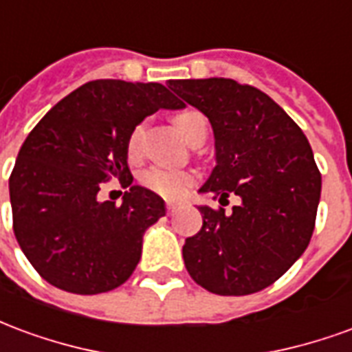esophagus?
I'll return each instance as SVG.
<instances>
[{"label": "esophagus", "mask_w": 352, "mask_h": 352, "mask_svg": "<svg viewBox=\"0 0 352 352\" xmlns=\"http://www.w3.org/2000/svg\"><path fill=\"white\" fill-rule=\"evenodd\" d=\"M166 211H168V214H175L177 211H179V206L173 204V201H168V204H166Z\"/></svg>", "instance_id": "1"}]
</instances>
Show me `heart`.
<instances>
[{
  "label": "heart",
  "mask_w": 352,
  "mask_h": 352,
  "mask_svg": "<svg viewBox=\"0 0 352 352\" xmlns=\"http://www.w3.org/2000/svg\"><path fill=\"white\" fill-rule=\"evenodd\" d=\"M199 122H206L204 116L196 113V111H183L175 116V124L179 130L183 131L186 139L190 138L194 126ZM141 135H143V126H135L131 130L130 138H128V151L131 154L138 153L139 143H141ZM194 183V175L188 171H179V169H166V168H153L143 175V184L146 188H151L160 196L166 198H179L183 196L184 190Z\"/></svg>",
  "instance_id": "obj_1"
}]
</instances>
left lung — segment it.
Instances as JSON below:
<instances>
[{"mask_svg": "<svg viewBox=\"0 0 352 352\" xmlns=\"http://www.w3.org/2000/svg\"><path fill=\"white\" fill-rule=\"evenodd\" d=\"M209 118L214 168L199 194L239 196V206H198L204 224L183 258L199 287L221 296L258 292L307 249L320 199V173L300 126L258 88L222 79L169 80ZM184 105V103H183Z\"/></svg>", "mask_w": 352, "mask_h": 352, "instance_id": "1", "label": "left lung"}]
</instances>
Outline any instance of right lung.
<instances>
[{
	"instance_id": "1",
	"label": "right lung",
	"mask_w": 352,
	"mask_h": 352,
	"mask_svg": "<svg viewBox=\"0 0 352 352\" xmlns=\"http://www.w3.org/2000/svg\"><path fill=\"white\" fill-rule=\"evenodd\" d=\"M183 107L160 82L100 79L58 101L30 131L9 179L12 230L47 283L100 294L130 279L166 204L133 184L128 138L158 109ZM113 178L131 188L120 206L97 199Z\"/></svg>"
}]
</instances>
